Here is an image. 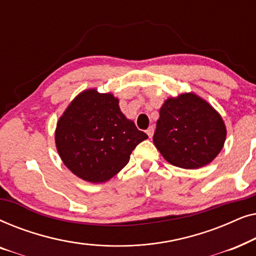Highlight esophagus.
<instances>
[{
    "instance_id": "1",
    "label": "esophagus",
    "mask_w": 256,
    "mask_h": 256,
    "mask_svg": "<svg viewBox=\"0 0 256 256\" xmlns=\"http://www.w3.org/2000/svg\"><path fill=\"white\" fill-rule=\"evenodd\" d=\"M154 132H155V128H154L152 126H150V127H149L148 129H146V134H148L149 138H152Z\"/></svg>"
}]
</instances>
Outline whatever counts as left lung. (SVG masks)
<instances>
[{"mask_svg": "<svg viewBox=\"0 0 256 256\" xmlns=\"http://www.w3.org/2000/svg\"><path fill=\"white\" fill-rule=\"evenodd\" d=\"M225 138L222 116L205 100L185 93L164 102L152 141L172 166L198 169L216 158Z\"/></svg>", "mask_w": 256, "mask_h": 256, "instance_id": "1", "label": "left lung"}]
</instances>
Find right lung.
<instances>
[{
    "mask_svg": "<svg viewBox=\"0 0 256 256\" xmlns=\"http://www.w3.org/2000/svg\"><path fill=\"white\" fill-rule=\"evenodd\" d=\"M148 138L122 114L112 94L88 90L79 94L56 129V146L73 174L90 183H102L127 166L138 143Z\"/></svg>",
    "mask_w": 256,
    "mask_h": 256,
    "instance_id": "right-lung-1",
    "label": "right lung"
}]
</instances>
